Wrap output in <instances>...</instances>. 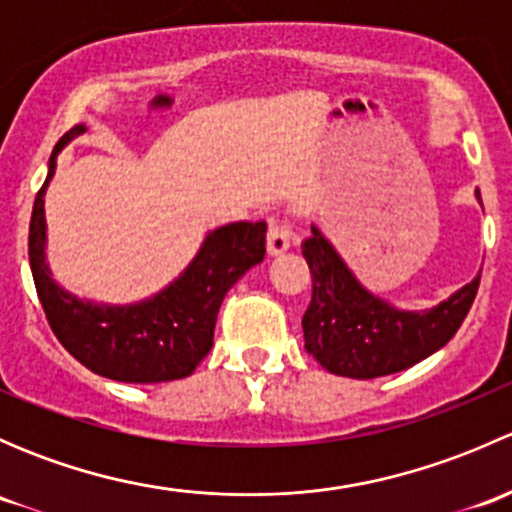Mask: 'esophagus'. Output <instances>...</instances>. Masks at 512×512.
<instances>
[{
    "mask_svg": "<svg viewBox=\"0 0 512 512\" xmlns=\"http://www.w3.org/2000/svg\"><path fill=\"white\" fill-rule=\"evenodd\" d=\"M292 245V227L285 220H272L267 230V252L270 255H282Z\"/></svg>",
    "mask_w": 512,
    "mask_h": 512,
    "instance_id": "34e87169",
    "label": "esophagus"
}]
</instances>
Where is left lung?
I'll use <instances>...</instances> for the list:
<instances>
[{"mask_svg": "<svg viewBox=\"0 0 512 512\" xmlns=\"http://www.w3.org/2000/svg\"><path fill=\"white\" fill-rule=\"evenodd\" d=\"M480 203V193L476 190ZM312 272V302L302 317L304 349L327 371L349 379H376L404 371L446 347L476 299L480 272L423 312H404L361 285L332 242L312 225L302 242Z\"/></svg>", "mask_w": 512, "mask_h": 512, "instance_id": "obj_1", "label": "left lung"}]
</instances>
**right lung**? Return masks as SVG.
<instances>
[{
	"mask_svg": "<svg viewBox=\"0 0 512 512\" xmlns=\"http://www.w3.org/2000/svg\"><path fill=\"white\" fill-rule=\"evenodd\" d=\"M81 133H86V126H74L54 146L29 223V265L49 327L66 352L98 376L128 384L185 379L213 347L227 289L265 260L267 225L262 220L230 223L208 232L178 280L151 299L136 304L79 299L56 285L46 265L44 193L54 178L56 156Z\"/></svg>",
	"mask_w": 512,
	"mask_h": 512,
	"instance_id": "add662e5",
	"label": "right lung"
}]
</instances>
